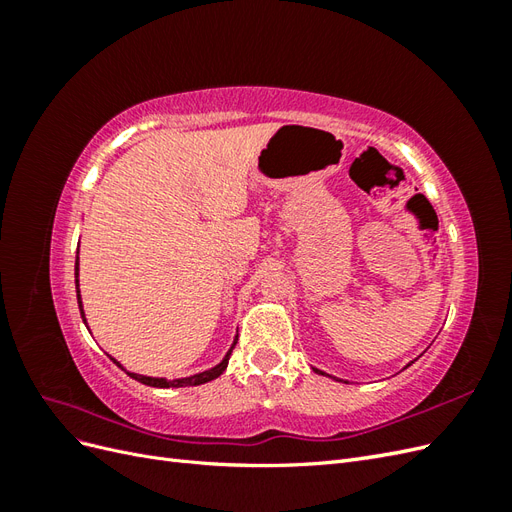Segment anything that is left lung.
I'll return each mask as SVG.
<instances>
[{
	"mask_svg": "<svg viewBox=\"0 0 512 512\" xmlns=\"http://www.w3.org/2000/svg\"><path fill=\"white\" fill-rule=\"evenodd\" d=\"M316 371H318V369H316ZM318 374H322V371H318Z\"/></svg>",
	"mask_w": 512,
	"mask_h": 512,
	"instance_id": "1",
	"label": "left lung"
}]
</instances>
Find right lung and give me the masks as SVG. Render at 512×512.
I'll list each match as a JSON object with an SVG mask.
<instances>
[{"mask_svg": "<svg viewBox=\"0 0 512 512\" xmlns=\"http://www.w3.org/2000/svg\"><path fill=\"white\" fill-rule=\"evenodd\" d=\"M79 254V252H76ZM74 275H76V297H79V307H81V314H83V305H81V294H79V256H76V265H74ZM237 344V342H235ZM235 348V346H232ZM232 348L228 350V354L224 356V361L220 363V365H215L213 369H209V371H203V374H196V376H190V378H181V380H166V378H149V376H138V374H130L128 371V376L130 378H134V380H138V382H143V384H147V386H160V389H168V386H198V384H205V382H209V380H215L218 376H222V371L226 369V365H228V359H230V352H232ZM113 363H117L115 359H113ZM119 365V363H117ZM121 367V365H119Z\"/></svg>", "mask_w": 512, "mask_h": 512, "instance_id": "obj_1", "label": "right lung"}]
</instances>
